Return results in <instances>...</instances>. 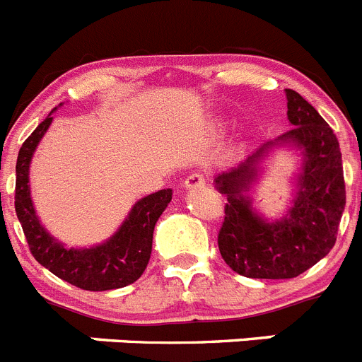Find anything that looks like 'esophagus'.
<instances>
[{
  "instance_id": "obj_1",
  "label": "esophagus",
  "mask_w": 362,
  "mask_h": 362,
  "mask_svg": "<svg viewBox=\"0 0 362 362\" xmlns=\"http://www.w3.org/2000/svg\"><path fill=\"white\" fill-rule=\"evenodd\" d=\"M209 185V177L203 174H199V172H194V174H190L187 177V181H185V187L188 188V190H192V188H203Z\"/></svg>"
}]
</instances>
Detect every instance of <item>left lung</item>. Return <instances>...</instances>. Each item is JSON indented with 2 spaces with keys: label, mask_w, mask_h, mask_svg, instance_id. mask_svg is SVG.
I'll list each match as a JSON object with an SVG mask.
<instances>
[{
  "label": "left lung",
  "mask_w": 362,
  "mask_h": 362,
  "mask_svg": "<svg viewBox=\"0 0 362 362\" xmlns=\"http://www.w3.org/2000/svg\"><path fill=\"white\" fill-rule=\"evenodd\" d=\"M288 121L276 143H268L238 170L217 175L226 194L225 219L217 233L225 263L252 279H292L321 261L334 248L346 203L341 150L330 124L300 94L286 88ZM293 142L305 152L300 192L289 216L267 223L251 210L242 192L255 177V161L264 148Z\"/></svg>",
  "instance_id": "left-lung-1"
}]
</instances>
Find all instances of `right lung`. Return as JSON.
I'll return each instance as SVG.
<instances>
[{
    "label": "right lung",
    "instance_id": "1",
    "mask_svg": "<svg viewBox=\"0 0 362 362\" xmlns=\"http://www.w3.org/2000/svg\"><path fill=\"white\" fill-rule=\"evenodd\" d=\"M50 123L52 116L37 124V129L19 148L16 163L14 206L30 254L37 263L52 272L54 276L81 290L103 292L132 284L141 277L148 264L153 226L163 210L170 203L172 190H159L137 201L121 228L103 245L83 250L65 248L62 243L50 238L47 230L40 225L28 188V165L32 153Z\"/></svg>",
    "mask_w": 362,
    "mask_h": 362
}]
</instances>
